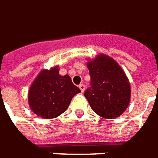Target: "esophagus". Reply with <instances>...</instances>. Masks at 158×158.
<instances>
[{"label":"esophagus","instance_id":"esophagus-1","mask_svg":"<svg viewBox=\"0 0 158 158\" xmlns=\"http://www.w3.org/2000/svg\"><path fill=\"white\" fill-rule=\"evenodd\" d=\"M79 89L81 90V93H84L85 88V85L80 84V85H79Z\"/></svg>","mask_w":158,"mask_h":158}]
</instances>
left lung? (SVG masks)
Listing matches in <instances>:
<instances>
[{"label":"left lung","instance_id":"8db88e82","mask_svg":"<svg viewBox=\"0 0 158 158\" xmlns=\"http://www.w3.org/2000/svg\"><path fill=\"white\" fill-rule=\"evenodd\" d=\"M91 86L85 92L94 112L106 119L119 117L130 101V84L118 63L109 56L97 55L87 64Z\"/></svg>","mask_w":158,"mask_h":158}]
</instances>
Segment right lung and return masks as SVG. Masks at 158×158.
Masks as SVG:
<instances>
[{
    "label": "right lung",
    "mask_w": 158,
    "mask_h": 158,
    "mask_svg": "<svg viewBox=\"0 0 158 158\" xmlns=\"http://www.w3.org/2000/svg\"><path fill=\"white\" fill-rule=\"evenodd\" d=\"M80 89L69 75L61 76L58 66L43 70L30 85L28 100L30 109L37 116L52 119L68 108L74 95Z\"/></svg>",
    "instance_id": "1"
}]
</instances>
